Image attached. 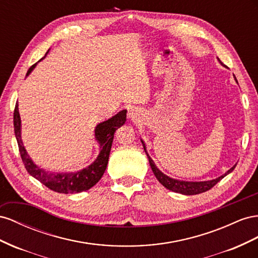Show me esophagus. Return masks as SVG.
<instances>
[{
    "label": "esophagus",
    "instance_id": "34e87169",
    "mask_svg": "<svg viewBox=\"0 0 258 258\" xmlns=\"http://www.w3.org/2000/svg\"><path fill=\"white\" fill-rule=\"evenodd\" d=\"M128 115L131 116V117H133L135 114H134V112H133V110H131V111L128 112Z\"/></svg>",
    "mask_w": 258,
    "mask_h": 258
}]
</instances>
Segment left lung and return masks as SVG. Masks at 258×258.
<instances>
[{
	"mask_svg": "<svg viewBox=\"0 0 258 258\" xmlns=\"http://www.w3.org/2000/svg\"><path fill=\"white\" fill-rule=\"evenodd\" d=\"M143 146H144V149L146 151L144 144H143ZM146 154L149 159V163H150L151 170H152L154 176H156L157 179L162 183V185H163L166 189L174 191V192H178V194L186 195V196L199 195V194H202V192H205V191L210 190L211 188L214 187L218 181L222 180L226 175L231 173L235 167V165H234L225 175L220 176V177H218L216 179H213V180H209V181H181V180H177V179H173L171 177H168V176L164 175L162 172H160L157 168V166L154 165V162L149 157V154L147 153V151H146Z\"/></svg>",
	"mask_w": 258,
	"mask_h": 258,
	"instance_id": "obj_1",
	"label": "left lung"
}]
</instances>
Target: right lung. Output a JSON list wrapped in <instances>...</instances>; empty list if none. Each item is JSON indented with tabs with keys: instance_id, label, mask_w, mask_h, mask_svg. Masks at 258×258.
<instances>
[{
	"instance_id": "1",
	"label": "right lung",
	"mask_w": 258,
	"mask_h": 258,
	"mask_svg": "<svg viewBox=\"0 0 258 258\" xmlns=\"http://www.w3.org/2000/svg\"><path fill=\"white\" fill-rule=\"evenodd\" d=\"M35 64H32L29 68L27 76L32 71L35 67ZM126 121V110L119 112L112 116L111 119L105 121L97 125L95 130V136L98 143L100 144V153L98 158L94 161L90 166L84 168V170L77 172V173H64V174H50L45 171L41 170L36 166L31 159L29 158L28 153L23 146L20 136V116L18 112V104H16L14 109V131L15 136H16L18 148L20 152L21 160L26 167L27 172L32 175L34 178L41 181L44 186H46L48 189L56 191L59 194H77L82 192V191L91 189L93 186L96 185L104 175L106 167L108 164L110 150L113 142L114 132Z\"/></svg>"
}]
</instances>
